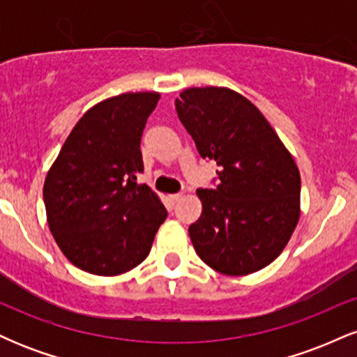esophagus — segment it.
<instances>
[{"label": "esophagus", "instance_id": "esophagus-1", "mask_svg": "<svg viewBox=\"0 0 357 357\" xmlns=\"http://www.w3.org/2000/svg\"><path fill=\"white\" fill-rule=\"evenodd\" d=\"M181 198H183V192H176V195H171V196H169V199H171V202H173V203H178Z\"/></svg>", "mask_w": 357, "mask_h": 357}]
</instances>
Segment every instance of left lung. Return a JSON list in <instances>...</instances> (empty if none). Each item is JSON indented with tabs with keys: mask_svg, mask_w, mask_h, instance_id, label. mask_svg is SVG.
<instances>
[{
	"mask_svg": "<svg viewBox=\"0 0 357 357\" xmlns=\"http://www.w3.org/2000/svg\"><path fill=\"white\" fill-rule=\"evenodd\" d=\"M176 112L203 159L218 165V186L198 190L203 211L190 227L198 257L225 275L272 264L301 216V174L264 114L227 87L179 93Z\"/></svg>",
	"mask_w": 357,
	"mask_h": 357,
	"instance_id": "1",
	"label": "left lung"
}]
</instances>
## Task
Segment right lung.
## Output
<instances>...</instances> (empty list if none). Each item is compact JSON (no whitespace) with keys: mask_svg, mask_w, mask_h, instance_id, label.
<instances>
[{"mask_svg":"<svg viewBox=\"0 0 357 357\" xmlns=\"http://www.w3.org/2000/svg\"><path fill=\"white\" fill-rule=\"evenodd\" d=\"M158 92L121 93L82 116L43 186L50 231L63 255L93 275H121L149 255L167 211L147 184L141 137Z\"/></svg>","mask_w":357,"mask_h":357,"instance_id":"obj_1","label":"right lung"}]
</instances>
